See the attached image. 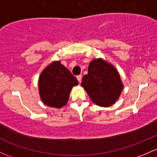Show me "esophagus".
<instances>
[{
    "mask_svg": "<svg viewBox=\"0 0 157 157\" xmlns=\"http://www.w3.org/2000/svg\"><path fill=\"white\" fill-rule=\"evenodd\" d=\"M82 75H77V76H76V78L78 81V82H81V81H82Z\"/></svg>",
    "mask_w": 157,
    "mask_h": 157,
    "instance_id": "esophagus-1",
    "label": "esophagus"
}]
</instances>
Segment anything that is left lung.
<instances>
[{"mask_svg": "<svg viewBox=\"0 0 157 157\" xmlns=\"http://www.w3.org/2000/svg\"><path fill=\"white\" fill-rule=\"evenodd\" d=\"M94 103L107 107L115 103L123 89L120 75L113 66L103 59L92 60L81 84Z\"/></svg>", "mask_w": 157, "mask_h": 157, "instance_id": "1", "label": "left lung"}]
</instances>
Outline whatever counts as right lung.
Listing matches in <instances>:
<instances>
[{"label":"right lung","instance_id":"add662e5","mask_svg":"<svg viewBox=\"0 0 157 157\" xmlns=\"http://www.w3.org/2000/svg\"><path fill=\"white\" fill-rule=\"evenodd\" d=\"M78 84L60 61L53 62L41 72L38 80L41 101L48 106L61 108L67 104L71 90Z\"/></svg>","mask_w":157,"mask_h":157}]
</instances>
